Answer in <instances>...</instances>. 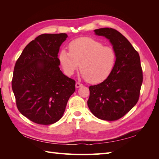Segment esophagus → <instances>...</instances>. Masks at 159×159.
<instances>
[{
	"instance_id": "esophagus-1",
	"label": "esophagus",
	"mask_w": 159,
	"mask_h": 159,
	"mask_svg": "<svg viewBox=\"0 0 159 159\" xmlns=\"http://www.w3.org/2000/svg\"><path fill=\"white\" fill-rule=\"evenodd\" d=\"M81 86H83V84H81L79 83V82H77V83L75 84V87H76L77 88H80V87H81Z\"/></svg>"
}]
</instances>
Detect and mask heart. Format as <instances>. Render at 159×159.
Returning <instances> with one entry per match:
<instances>
[{"label": "heart", "mask_w": 159, "mask_h": 159, "mask_svg": "<svg viewBox=\"0 0 159 159\" xmlns=\"http://www.w3.org/2000/svg\"><path fill=\"white\" fill-rule=\"evenodd\" d=\"M117 55L113 47L91 38H80L72 41L70 52L63 49L60 60L66 73L70 75L79 68L83 76L91 84L106 80L111 73Z\"/></svg>", "instance_id": "obj_1"}]
</instances>
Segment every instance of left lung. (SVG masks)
I'll return each mask as SVG.
<instances>
[{"label": "left lung", "instance_id": "left-lung-1", "mask_svg": "<svg viewBox=\"0 0 159 159\" xmlns=\"http://www.w3.org/2000/svg\"><path fill=\"white\" fill-rule=\"evenodd\" d=\"M109 40L117 55L116 63L103 82L89 86L88 105L96 117L115 121L137 103L143 83L140 56L127 38L111 28L94 30Z\"/></svg>", "mask_w": 159, "mask_h": 159}]
</instances>
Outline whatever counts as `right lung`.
<instances>
[{
	"label": "right lung",
	"instance_id": "1",
	"mask_svg": "<svg viewBox=\"0 0 159 159\" xmlns=\"http://www.w3.org/2000/svg\"><path fill=\"white\" fill-rule=\"evenodd\" d=\"M68 35L43 34L23 50L14 66L12 88L16 106L24 116L39 125L60 120L70 96L75 80L60 70L57 54Z\"/></svg>",
	"mask_w": 159,
	"mask_h": 159
}]
</instances>
